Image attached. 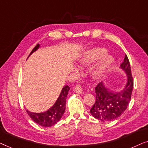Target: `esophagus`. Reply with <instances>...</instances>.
<instances>
[{"label":"esophagus","instance_id":"1","mask_svg":"<svg viewBox=\"0 0 148 148\" xmlns=\"http://www.w3.org/2000/svg\"><path fill=\"white\" fill-rule=\"evenodd\" d=\"M74 90H75L76 93H79V94H81L82 93V92H83L81 86H80V84H77V85L75 86V88H74Z\"/></svg>","mask_w":148,"mask_h":148}]
</instances>
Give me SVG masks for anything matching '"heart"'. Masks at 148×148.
I'll return each mask as SVG.
<instances>
[{"instance_id":"1","label":"heart","mask_w":148,"mask_h":148,"mask_svg":"<svg viewBox=\"0 0 148 148\" xmlns=\"http://www.w3.org/2000/svg\"><path fill=\"white\" fill-rule=\"evenodd\" d=\"M107 51L103 48H94L90 50L86 51L81 58L80 62L83 65H90L92 63L97 62L106 53ZM114 62V59L112 56L107 55L102 59L99 66L94 71L92 76L95 79H101L103 78L106 73L107 72L108 69L111 66L112 63Z\"/></svg>"}]
</instances>
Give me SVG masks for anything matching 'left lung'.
<instances>
[{
	"instance_id": "obj_1",
	"label": "left lung",
	"mask_w": 148,
	"mask_h": 148,
	"mask_svg": "<svg viewBox=\"0 0 148 148\" xmlns=\"http://www.w3.org/2000/svg\"><path fill=\"white\" fill-rule=\"evenodd\" d=\"M121 68L127 75V84L123 90L114 92L106 87L102 82L95 87L96 100L90 112L92 116L99 121L109 122L118 119L127 110L131 100L133 78L127 55H125Z\"/></svg>"
}]
</instances>
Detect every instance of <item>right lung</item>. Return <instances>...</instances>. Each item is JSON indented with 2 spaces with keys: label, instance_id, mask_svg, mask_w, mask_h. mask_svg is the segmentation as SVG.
I'll return each instance as SVG.
<instances>
[{
  "label": "right lung",
  "instance_id": "obj_1",
  "mask_svg": "<svg viewBox=\"0 0 148 148\" xmlns=\"http://www.w3.org/2000/svg\"><path fill=\"white\" fill-rule=\"evenodd\" d=\"M39 47H40V45H37L32 51L29 56L34 51H36L39 48ZM70 88V86L68 85L64 86L56 103L50 109L46 112H42V113H34L27 110L26 112L29 116L32 119V121L42 127H49L56 125L62 119L66 110V98Z\"/></svg>",
  "mask_w": 148,
  "mask_h": 148
}]
</instances>
